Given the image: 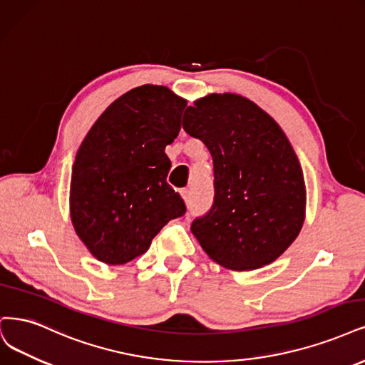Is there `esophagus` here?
<instances>
[{
    "instance_id": "34e87169",
    "label": "esophagus",
    "mask_w": 365,
    "mask_h": 365,
    "mask_svg": "<svg viewBox=\"0 0 365 365\" xmlns=\"http://www.w3.org/2000/svg\"><path fill=\"white\" fill-rule=\"evenodd\" d=\"M181 196H182V199L185 200V202H190V199H192L190 188H182V190H181Z\"/></svg>"
}]
</instances>
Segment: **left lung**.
Here are the masks:
<instances>
[{
	"label": "left lung",
	"instance_id": "left-lung-1",
	"mask_svg": "<svg viewBox=\"0 0 365 365\" xmlns=\"http://www.w3.org/2000/svg\"><path fill=\"white\" fill-rule=\"evenodd\" d=\"M182 128L205 143L215 166V202L192 223L207 255L231 270L279 258L307 205L302 168L279 125L247 98L211 93L187 107Z\"/></svg>",
	"mask_w": 365,
	"mask_h": 365
}]
</instances>
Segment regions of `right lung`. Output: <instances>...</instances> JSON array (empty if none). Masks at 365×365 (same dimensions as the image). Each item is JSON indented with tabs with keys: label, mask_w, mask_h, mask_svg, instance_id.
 Listing matches in <instances>:
<instances>
[{
	"label": "right lung",
	"mask_w": 365,
	"mask_h": 365,
	"mask_svg": "<svg viewBox=\"0 0 365 365\" xmlns=\"http://www.w3.org/2000/svg\"><path fill=\"white\" fill-rule=\"evenodd\" d=\"M185 99L145 84L111 103L87 133L72 166L71 220L99 261L119 266L145 254L185 212L168 184L165 149L181 130Z\"/></svg>",
	"instance_id": "obj_1"
}]
</instances>
